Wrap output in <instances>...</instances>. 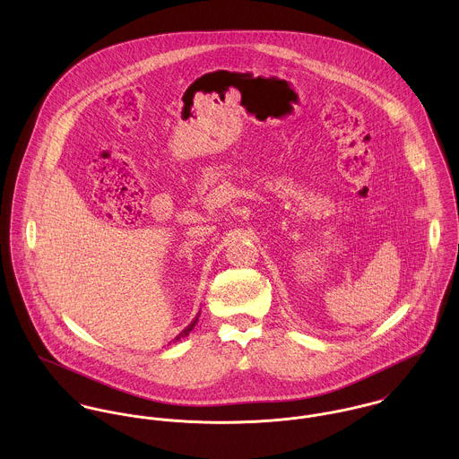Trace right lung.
I'll return each mask as SVG.
<instances>
[{
    "mask_svg": "<svg viewBox=\"0 0 459 459\" xmlns=\"http://www.w3.org/2000/svg\"><path fill=\"white\" fill-rule=\"evenodd\" d=\"M197 316H199V313H197ZM197 316L195 318V320H193V322H191V324H189V325H187V327L184 328V330H182V332H180V333L175 337V341H180V337H186V335H189V332H191L193 328L196 327Z\"/></svg>",
    "mask_w": 459,
    "mask_h": 459,
    "instance_id": "1",
    "label": "right lung"
}]
</instances>
